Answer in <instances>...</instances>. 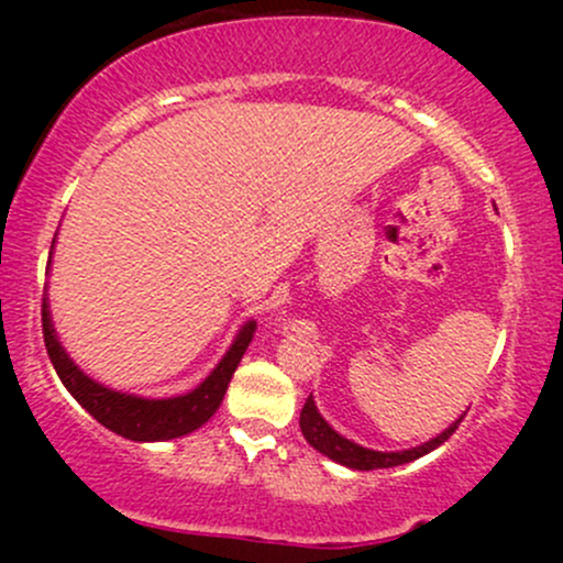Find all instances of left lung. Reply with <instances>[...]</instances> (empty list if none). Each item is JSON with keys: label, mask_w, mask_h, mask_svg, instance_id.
I'll use <instances>...</instances> for the list:
<instances>
[{"label": "left lung", "mask_w": 563, "mask_h": 563, "mask_svg": "<svg viewBox=\"0 0 563 563\" xmlns=\"http://www.w3.org/2000/svg\"><path fill=\"white\" fill-rule=\"evenodd\" d=\"M461 421H463V416L457 418V421L452 423L450 429H444L442 434L429 439L426 444H421V448H410V450H402V452L367 450V448H360V444H354L352 439L341 437L339 431H333L331 426H328L325 418L320 416L318 405H314L312 397H307V402H303V407H301L299 426H301L303 439H307V442L312 444L314 450L322 452V455L331 457V461L341 463V466H346V468L373 471V468H391V466H402V463L418 461V457H423L426 452L437 450L439 444L448 442V439L452 437V431L461 426Z\"/></svg>", "instance_id": "1"}]
</instances>
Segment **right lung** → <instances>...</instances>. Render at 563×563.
<instances>
[{
    "mask_svg": "<svg viewBox=\"0 0 563 563\" xmlns=\"http://www.w3.org/2000/svg\"><path fill=\"white\" fill-rule=\"evenodd\" d=\"M42 331L44 346H47V354L53 360L63 386L74 394L76 402L89 416L97 418V423L115 431L119 437L132 439V442H164V439H177L200 429L219 410L232 373H235L245 349H249L251 339H254L256 322L249 320L238 331L228 354L219 360V365L211 371V376L203 384L196 386L192 391L169 399H145L134 397V394L108 389V386L97 384L87 373L79 371V365H74V360L68 357L66 349L57 341L53 318H49L47 296L42 299Z\"/></svg>",
    "mask_w": 563,
    "mask_h": 563,
    "instance_id": "add662e5",
    "label": "right lung"
}]
</instances>
